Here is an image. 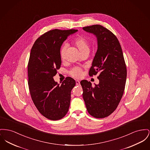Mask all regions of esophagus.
<instances>
[{"label":"esophagus","instance_id":"obj_1","mask_svg":"<svg viewBox=\"0 0 150 150\" xmlns=\"http://www.w3.org/2000/svg\"><path fill=\"white\" fill-rule=\"evenodd\" d=\"M76 84L77 86L80 85V81L79 80H76Z\"/></svg>","mask_w":150,"mask_h":150}]
</instances>
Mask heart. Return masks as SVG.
Segmentation results:
<instances>
[{"label": "heart", "mask_w": 150, "mask_h": 150, "mask_svg": "<svg viewBox=\"0 0 150 150\" xmlns=\"http://www.w3.org/2000/svg\"><path fill=\"white\" fill-rule=\"evenodd\" d=\"M74 45L78 48L79 53L82 54L84 53H89V45L87 40L82 36L77 37L74 41ZM67 46L64 45L62 46L60 50V57L62 59H64L66 56ZM71 75L75 78H80L81 76V70L79 68H74L71 71Z\"/></svg>", "instance_id": "heart-1"}]
</instances>
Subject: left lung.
<instances>
[{
    "label": "left lung",
    "instance_id": "left-lung-1",
    "mask_svg": "<svg viewBox=\"0 0 150 150\" xmlns=\"http://www.w3.org/2000/svg\"><path fill=\"white\" fill-rule=\"evenodd\" d=\"M83 29L97 38V52L89 75L100 73L98 84L92 86L86 80L80 81L83 97L90 115L105 118L115 111L123 96L127 70L122 50L116 36L106 28L93 25Z\"/></svg>",
    "mask_w": 150,
    "mask_h": 150
}]
</instances>
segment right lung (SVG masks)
Here are the masks:
<instances>
[{"label": "right lung", "instance_id": "right-lung-1", "mask_svg": "<svg viewBox=\"0 0 150 150\" xmlns=\"http://www.w3.org/2000/svg\"><path fill=\"white\" fill-rule=\"evenodd\" d=\"M76 32L75 29L50 30L35 41L30 51L28 65L30 96L40 113L51 120L61 119L69 109L75 80L67 77L60 86L53 77L61 65L62 44Z\"/></svg>", "mask_w": 150, "mask_h": 150}]
</instances>
